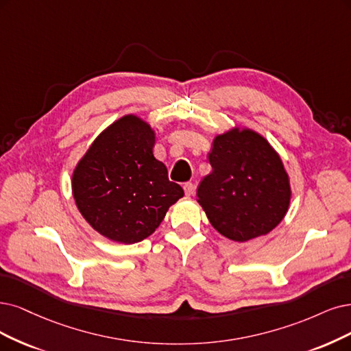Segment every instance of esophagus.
I'll return each instance as SVG.
<instances>
[{
    "label": "esophagus",
    "mask_w": 351,
    "mask_h": 351,
    "mask_svg": "<svg viewBox=\"0 0 351 351\" xmlns=\"http://www.w3.org/2000/svg\"><path fill=\"white\" fill-rule=\"evenodd\" d=\"M184 191H185L186 197H191V195H193V192H195V185H193L192 182H186V184H184Z\"/></svg>",
    "instance_id": "1"
}]
</instances>
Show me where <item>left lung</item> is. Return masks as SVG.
Listing matches in <instances>:
<instances>
[{"label": "left lung", "mask_w": 351, "mask_h": 351, "mask_svg": "<svg viewBox=\"0 0 351 351\" xmlns=\"http://www.w3.org/2000/svg\"><path fill=\"white\" fill-rule=\"evenodd\" d=\"M208 162L213 172L201 180L197 198L219 234L243 243L282 221L291 201L289 178L261 134L234 128L217 136Z\"/></svg>", "instance_id": "left-lung-1"}]
</instances>
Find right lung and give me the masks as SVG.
I'll return each instance as SVG.
<instances>
[{
  "label": "right lung",
  "instance_id": "right-lung-1",
  "mask_svg": "<svg viewBox=\"0 0 351 351\" xmlns=\"http://www.w3.org/2000/svg\"><path fill=\"white\" fill-rule=\"evenodd\" d=\"M153 147L150 125L125 115L104 130L77 163L72 176L76 206L104 237L124 244L145 240L184 197Z\"/></svg>",
  "mask_w": 351,
  "mask_h": 351
}]
</instances>
